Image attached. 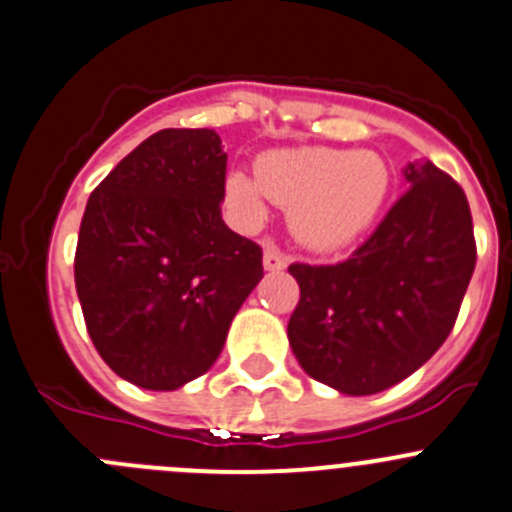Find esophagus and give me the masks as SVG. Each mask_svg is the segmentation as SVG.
<instances>
[{
    "mask_svg": "<svg viewBox=\"0 0 512 512\" xmlns=\"http://www.w3.org/2000/svg\"><path fill=\"white\" fill-rule=\"evenodd\" d=\"M264 269L266 271L286 269V256L276 246H266L264 248Z\"/></svg>",
    "mask_w": 512,
    "mask_h": 512,
    "instance_id": "obj_1",
    "label": "esophagus"
}]
</instances>
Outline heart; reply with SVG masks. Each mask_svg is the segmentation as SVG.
Returning <instances> with one entry per match:
<instances>
[{
    "label": "heart",
    "instance_id": "1",
    "mask_svg": "<svg viewBox=\"0 0 512 512\" xmlns=\"http://www.w3.org/2000/svg\"><path fill=\"white\" fill-rule=\"evenodd\" d=\"M223 193L243 226H259L271 198L289 208L291 231L304 246L337 251L377 223L389 193V168L369 150H271L256 160V175L231 170Z\"/></svg>",
    "mask_w": 512,
    "mask_h": 512
}]
</instances>
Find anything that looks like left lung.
I'll list each match as a JSON object with an SVG mask.
<instances>
[{"mask_svg":"<svg viewBox=\"0 0 512 512\" xmlns=\"http://www.w3.org/2000/svg\"><path fill=\"white\" fill-rule=\"evenodd\" d=\"M402 173L407 191L347 261L289 266L301 289L286 329L294 357L349 397L417 372L452 332L475 271L462 188L430 160Z\"/></svg>","mask_w":512,"mask_h":512,"instance_id":"left-lung-1","label":"left lung"}]
</instances>
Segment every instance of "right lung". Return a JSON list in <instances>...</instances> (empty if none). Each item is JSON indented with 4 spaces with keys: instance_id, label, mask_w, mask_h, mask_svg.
Here are the masks:
<instances>
[{
    "instance_id": "right-lung-1",
    "label": "right lung",
    "mask_w": 512,
    "mask_h": 512,
    "mask_svg": "<svg viewBox=\"0 0 512 512\" xmlns=\"http://www.w3.org/2000/svg\"><path fill=\"white\" fill-rule=\"evenodd\" d=\"M226 160L213 130H160L87 201L77 296L97 354L125 382L173 392L206 374L264 279L261 248L221 218Z\"/></svg>"
}]
</instances>
